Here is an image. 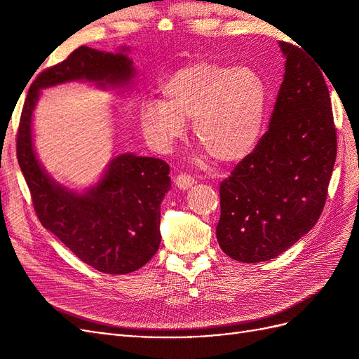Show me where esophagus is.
I'll return each mask as SVG.
<instances>
[{
	"label": "esophagus",
	"mask_w": 359,
	"mask_h": 359,
	"mask_svg": "<svg viewBox=\"0 0 359 359\" xmlns=\"http://www.w3.org/2000/svg\"><path fill=\"white\" fill-rule=\"evenodd\" d=\"M175 184L178 189L187 190L193 186V184H196V180H194L191 175H187V173H180V175L175 177Z\"/></svg>",
	"instance_id": "esophagus-1"
}]
</instances>
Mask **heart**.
Segmentation results:
<instances>
[{
	"mask_svg": "<svg viewBox=\"0 0 359 359\" xmlns=\"http://www.w3.org/2000/svg\"><path fill=\"white\" fill-rule=\"evenodd\" d=\"M163 100L140 103L139 121L148 142L169 151L187 132L217 161L244 158L259 142L268 93L260 74L248 67L201 61L163 81Z\"/></svg>",
	"mask_w": 359,
	"mask_h": 359,
	"instance_id": "obj_1",
	"label": "heart"
}]
</instances>
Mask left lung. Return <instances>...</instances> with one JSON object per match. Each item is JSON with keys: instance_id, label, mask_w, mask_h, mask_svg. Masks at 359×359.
Segmentation results:
<instances>
[{"instance_id": "1", "label": "left lung", "mask_w": 359, "mask_h": 359, "mask_svg": "<svg viewBox=\"0 0 359 359\" xmlns=\"http://www.w3.org/2000/svg\"><path fill=\"white\" fill-rule=\"evenodd\" d=\"M280 48L285 78L268 132L220 182L217 241L244 264L277 257L316 224L337 156L325 70L298 46Z\"/></svg>"}]
</instances>
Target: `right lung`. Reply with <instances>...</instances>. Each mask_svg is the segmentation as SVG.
<instances>
[{
  "mask_svg": "<svg viewBox=\"0 0 359 359\" xmlns=\"http://www.w3.org/2000/svg\"><path fill=\"white\" fill-rule=\"evenodd\" d=\"M88 46L43 70L32 81L20 114L16 153L43 227L69 247L82 262L106 274H128L142 268L160 245V203L170 189L169 165L154 157L119 154L102 180L78 193L52 180L32 145V111L40 91L70 81L121 88L135 78L126 52Z\"/></svg>",
  "mask_w": 359,
  "mask_h": 359,
  "instance_id": "1",
  "label": "right lung"
}]
</instances>
